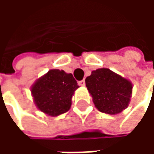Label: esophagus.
I'll list each match as a JSON object with an SVG mask.
<instances>
[{
	"mask_svg": "<svg viewBox=\"0 0 154 154\" xmlns=\"http://www.w3.org/2000/svg\"><path fill=\"white\" fill-rule=\"evenodd\" d=\"M85 80H82V81H79L78 82V85H80V86H85Z\"/></svg>",
	"mask_w": 154,
	"mask_h": 154,
	"instance_id": "esophagus-1",
	"label": "esophagus"
}]
</instances>
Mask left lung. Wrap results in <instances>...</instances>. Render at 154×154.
Returning a JSON list of instances; mask_svg holds the SVG:
<instances>
[{
	"label": "left lung",
	"instance_id": "obj_1",
	"mask_svg": "<svg viewBox=\"0 0 154 154\" xmlns=\"http://www.w3.org/2000/svg\"><path fill=\"white\" fill-rule=\"evenodd\" d=\"M85 81L94 105L100 112L116 115L129 106L133 89L131 82L109 68L92 71Z\"/></svg>",
	"mask_w": 154,
	"mask_h": 154
}]
</instances>
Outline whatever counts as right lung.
<instances>
[{
  "instance_id": "1",
  "label": "right lung",
  "mask_w": 154,
  "mask_h": 154,
  "mask_svg": "<svg viewBox=\"0 0 154 154\" xmlns=\"http://www.w3.org/2000/svg\"><path fill=\"white\" fill-rule=\"evenodd\" d=\"M79 86L72 73L51 69L31 87L32 97L38 110L50 116H57L69 110L72 97Z\"/></svg>"
}]
</instances>
